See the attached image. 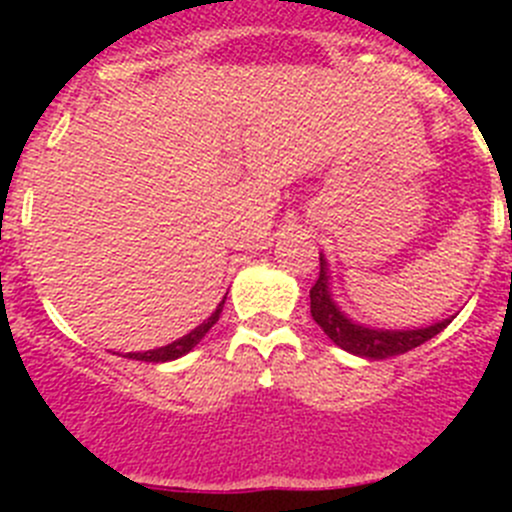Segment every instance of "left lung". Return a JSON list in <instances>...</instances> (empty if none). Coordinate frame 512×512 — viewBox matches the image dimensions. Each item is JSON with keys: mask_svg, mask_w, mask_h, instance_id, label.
<instances>
[{"mask_svg": "<svg viewBox=\"0 0 512 512\" xmlns=\"http://www.w3.org/2000/svg\"><path fill=\"white\" fill-rule=\"evenodd\" d=\"M309 309H312L314 322L322 327V332L337 347H342L349 354L364 356V359H389V356L411 352V349L421 347L423 342L441 334L453 319H443V322L421 329H371L364 324H354L332 299L324 255H319V277L314 287L309 289Z\"/></svg>", "mask_w": 512, "mask_h": 512, "instance_id": "obj_1", "label": "left lung"}]
</instances>
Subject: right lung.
<instances>
[{
    "label": "right lung",
    "mask_w": 512,
    "mask_h": 512,
    "mask_svg": "<svg viewBox=\"0 0 512 512\" xmlns=\"http://www.w3.org/2000/svg\"><path fill=\"white\" fill-rule=\"evenodd\" d=\"M223 304H225V299H223V302L218 304V309H215V312L210 314V317L205 319L203 324H200V327H195L193 332H190V334H185V337H180L178 342L168 344V347L151 349V352H131V354H126V356H128V359H138V361H153V364H160V361H173V359H178V356L188 354L190 349H193L195 344H198L200 339H203L205 334L210 332V327H213V324L218 322V319H220V312H223Z\"/></svg>",
    "instance_id": "right-lung-1"
}]
</instances>
